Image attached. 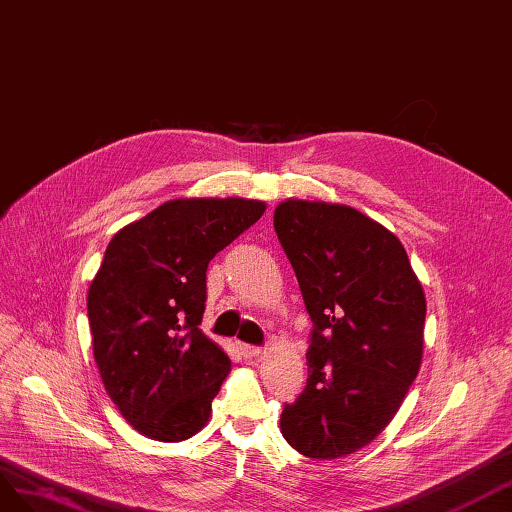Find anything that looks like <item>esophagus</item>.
<instances>
[{"label":"esophagus","mask_w":512,"mask_h":512,"mask_svg":"<svg viewBox=\"0 0 512 512\" xmlns=\"http://www.w3.org/2000/svg\"><path fill=\"white\" fill-rule=\"evenodd\" d=\"M240 352L244 358H259L266 352L264 347H255V345H240Z\"/></svg>","instance_id":"34e87169"}]
</instances>
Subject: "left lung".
Masks as SVG:
<instances>
[{"mask_svg": "<svg viewBox=\"0 0 512 512\" xmlns=\"http://www.w3.org/2000/svg\"><path fill=\"white\" fill-rule=\"evenodd\" d=\"M274 231L313 321L306 388L281 433L332 461L382 433L418 375L427 298L401 240L343 203L285 199Z\"/></svg>", "mask_w": 512, "mask_h": 512, "instance_id": "1", "label": "left lung"}]
</instances>
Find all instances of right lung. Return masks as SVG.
Instances as JSON below:
<instances>
[{
	"label": "right lung",
	"instance_id": "add662e5",
	"mask_svg": "<svg viewBox=\"0 0 512 512\" xmlns=\"http://www.w3.org/2000/svg\"><path fill=\"white\" fill-rule=\"evenodd\" d=\"M264 212L259 199L180 197L111 238L87 291L94 360L120 414L150 440L182 442L208 425L231 360L199 330L206 270Z\"/></svg>",
	"mask_w": 512,
	"mask_h": 512
}]
</instances>
